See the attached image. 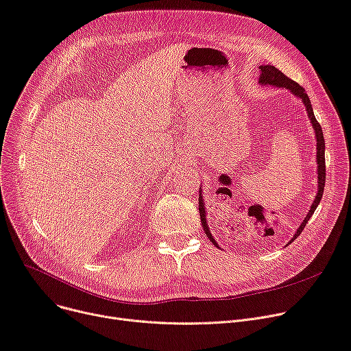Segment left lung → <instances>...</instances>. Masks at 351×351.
Instances as JSON below:
<instances>
[{"mask_svg":"<svg viewBox=\"0 0 351 351\" xmlns=\"http://www.w3.org/2000/svg\"><path fill=\"white\" fill-rule=\"evenodd\" d=\"M261 69V75H260V84L265 86V84H269V86H275V87H281V88H287L289 90L293 96L299 97L302 100V103L305 104V108H306V112L309 115V120L312 123V127L315 130V135H316V162H317V193H316V197L311 206V210L309 213L306 215L305 220L302 221V224L299 226V228L296 230V232L293 234V237L291 239L289 243H292L295 239H298V236L302 232V230L305 228L306 223L309 221V219L312 217V215L315 213V210L317 207V204L320 203L322 200V196H323V189H324V182H326V163H324V138H323V131H322V127L320 124L316 121V117L313 114V108H312V104H311V100L308 97V95L305 93V88L300 87L296 82L291 80L289 77H287L281 70H278L275 66H271V64H263L260 66ZM199 213H200V220H202V226H203V230L206 232V236L208 237V240L212 241L216 247L217 243L215 241L212 232H210L208 230V226L206 223V210H204V200H203V196H202V186H200V191H199ZM288 243V244H289Z\"/></svg>","mask_w":351,"mask_h":351,"instance_id":"obj_1","label":"left lung"}]
</instances>
